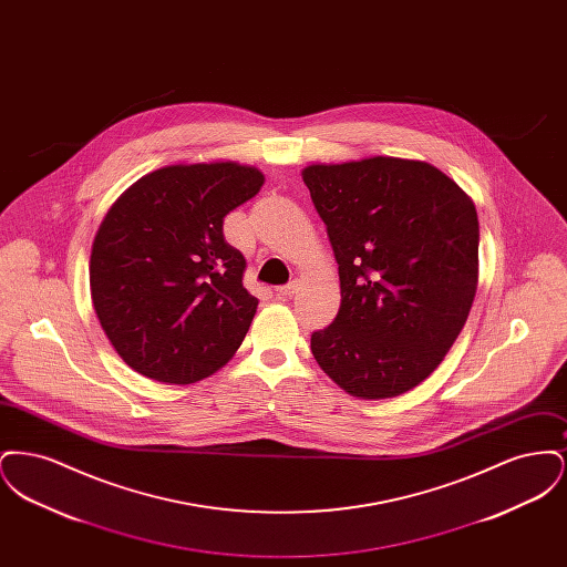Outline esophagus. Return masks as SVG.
Segmentation results:
<instances>
[{"label":"esophagus","mask_w":567,"mask_h":567,"mask_svg":"<svg viewBox=\"0 0 567 567\" xmlns=\"http://www.w3.org/2000/svg\"><path fill=\"white\" fill-rule=\"evenodd\" d=\"M297 291H299V282L293 280V282H289L285 287H278L276 296L280 297V299H291V297L296 296Z\"/></svg>","instance_id":"obj_1"}]
</instances>
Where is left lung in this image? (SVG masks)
<instances>
[{"instance_id":"left-lung-1","label":"left lung","mask_w":567,"mask_h":567,"mask_svg":"<svg viewBox=\"0 0 567 567\" xmlns=\"http://www.w3.org/2000/svg\"><path fill=\"white\" fill-rule=\"evenodd\" d=\"M340 274V310L310 338L327 377L395 398L442 363L478 287V215L432 163L400 157L301 169Z\"/></svg>"}]
</instances>
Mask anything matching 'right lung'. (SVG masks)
Returning a JSON list of instances; mask_svg holds the SVG:
<instances>
[{
	"label": "right lung",
	"mask_w": 567,
	"mask_h": 567,
	"mask_svg": "<svg viewBox=\"0 0 567 567\" xmlns=\"http://www.w3.org/2000/svg\"><path fill=\"white\" fill-rule=\"evenodd\" d=\"M236 162L174 163L135 181L104 216L89 264L95 315L142 377L190 384L240 349L257 312L223 218L264 187Z\"/></svg>",
	"instance_id": "add662e5"
}]
</instances>
